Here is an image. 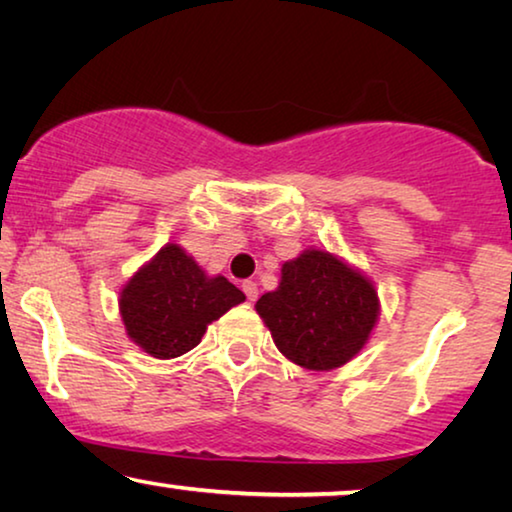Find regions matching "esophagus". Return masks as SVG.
<instances>
[{
    "label": "esophagus",
    "mask_w": 512,
    "mask_h": 512,
    "mask_svg": "<svg viewBox=\"0 0 512 512\" xmlns=\"http://www.w3.org/2000/svg\"><path fill=\"white\" fill-rule=\"evenodd\" d=\"M241 289H243V294L248 296V301H255V299H257V285H255L253 280H246V282H243Z\"/></svg>",
    "instance_id": "1"
}]
</instances>
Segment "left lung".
<instances>
[{
  "mask_svg": "<svg viewBox=\"0 0 512 512\" xmlns=\"http://www.w3.org/2000/svg\"><path fill=\"white\" fill-rule=\"evenodd\" d=\"M282 356L305 370H335L361 352L379 317L372 282L326 250L282 264L276 292L255 303Z\"/></svg>",
  "mask_w": 512,
  "mask_h": 512,
  "instance_id": "8db88e82",
  "label": "left lung"
}]
</instances>
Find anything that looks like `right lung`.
Segmentation results:
<instances>
[{
  "label": "right lung",
  "instance_id": "right-lung-1",
  "mask_svg": "<svg viewBox=\"0 0 512 512\" xmlns=\"http://www.w3.org/2000/svg\"><path fill=\"white\" fill-rule=\"evenodd\" d=\"M246 301L223 276H207L177 243L135 271L119 296L126 333L154 358H177L200 345L207 326Z\"/></svg>",
  "mask_w": 512,
  "mask_h": 512
}]
</instances>
